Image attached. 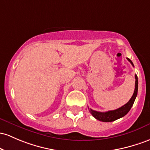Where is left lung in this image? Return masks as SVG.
I'll return each mask as SVG.
<instances>
[{"label": "left lung", "instance_id": "left-lung-1", "mask_svg": "<svg viewBox=\"0 0 150 150\" xmlns=\"http://www.w3.org/2000/svg\"><path fill=\"white\" fill-rule=\"evenodd\" d=\"M127 60L134 67L132 62L131 61L130 59L127 58ZM137 90H138V78L137 75H135V88H134V91L133 93V95L132 96L131 99L129 100L127 103L123 105L121 108H118V109L115 110H110V111L105 112H98L93 110L92 109H89L90 113L95 118V119L98 120L102 122H112L116 120L119 119V118L122 117L125 115H126L128 113L132 107L134 102L135 100V98L137 95Z\"/></svg>", "mask_w": 150, "mask_h": 150}]
</instances>
